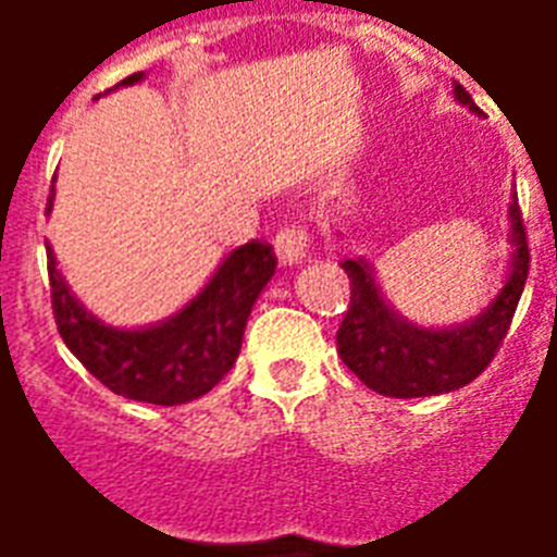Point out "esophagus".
<instances>
[{"label": "esophagus", "instance_id": "1", "mask_svg": "<svg viewBox=\"0 0 557 557\" xmlns=\"http://www.w3.org/2000/svg\"><path fill=\"white\" fill-rule=\"evenodd\" d=\"M306 231L304 227H283L277 236H274V251H277V260L283 265H297V262L306 260Z\"/></svg>", "mask_w": 557, "mask_h": 557}]
</instances>
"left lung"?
Wrapping results in <instances>:
<instances>
[{"instance_id": "1", "label": "left lung", "mask_w": 557, "mask_h": 557, "mask_svg": "<svg viewBox=\"0 0 557 557\" xmlns=\"http://www.w3.org/2000/svg\"><path fill=\"white\" fill-rule=\"evenodd\" d=\"M454 98L474 115L480 109L459 83ZM341 236V231H338ZM509 262L500 292L474 318L450 326H422L389 304L375 265L367 257L344 260L352 283V300L338 330L341 361L364 381L367 387L389 398L440 396L466 387L488 367L500 341L506 338L529 274V248L518 201L509 205Z\"/></svg>"}]
</instances>
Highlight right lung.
Returning <instances> with one entry per match:
<instances>
[{"instance_id": "add662e5", "label": "right lung", "mask_w": 557, "mask_h": 557, "mask_svg": "<svg viewBox=\"0 0 557 557\" xmlns=\"http://www.w3.org/2000/svg\"><path fill=\"white\" fill-rule=\"evenodd\" d=\"M144 77V72L129 74L115 89L135 86ZM51 208L54 185L48 213ZM46 253L51 306L65 347L112 393L147 405H185L216 387L243 349L245 323L257 297L277 271L269 243H245L227 251L208 283L170 318L147 326H112L74 295L48 243Z\"/></svg>"}]
</instances>
